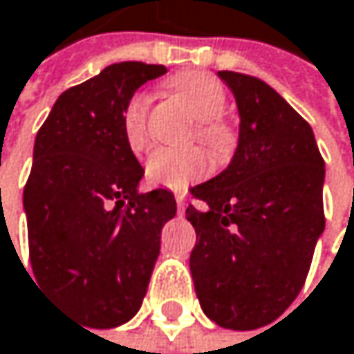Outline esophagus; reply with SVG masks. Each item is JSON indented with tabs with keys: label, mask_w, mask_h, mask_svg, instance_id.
<instances>
[{
	"label": "esophagus",
	"mask_w": 354,
	"mask_h": 354,
	"mask_svg": "<svg viewBox=\"0 0 354 354\" xmlns=\"http://www.w3.org/2000/svg\"><path fill=\"white\" fill-rule=\"evenodd\" d=\"M175 200H177V210L179 214L185 212V194H175Z\"/></svg>",
	"instance_id": "34e87169"
}]
</instances>
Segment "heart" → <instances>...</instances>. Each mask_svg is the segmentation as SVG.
Listing matches in <instances>:
<instances>
[{"instance_id":"heart-1","label":"heart","mask_w":354,"mask_h":354,"mask_svg":"<svg viewBox=\"0 0 354 354\" xmlns=\"http://www.w3.org/2000/svg\"><path fill=\"white\" fill-rule=\"evenodd\" d=\"M173 90L189 104L198 123V138L216 152H227L233 146V129L223 121L227 109V92L223 84L208 74H181L171 82ZM148 96L133 94L123 111V136L133 152H144L150 144L148 127ZM210 171V158L204 150H173L158 148L146 162L150 183L183 189L192 181Z\"/></svg>"}]
</instances>
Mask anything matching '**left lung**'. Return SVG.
<instances>
[{
    "mask_svg": "<svg viewBox=\"0 0 354 354\" xmlns=\"http://www.w3.org/2000/svg\"><path fill=\"white\" fill-rule=\"evenodd\" d=\"M235 96L231 162L192 194L198 241L189 272L202 311L227 330H258L297 299L324 233L326 165L311 125L266 82L218 72Z\"/></svg>",
    "mask_w": 354,
    "mask_h": 354,
    "instance_id": "obj_1",
    "label": "left lung"
}]
</instances>
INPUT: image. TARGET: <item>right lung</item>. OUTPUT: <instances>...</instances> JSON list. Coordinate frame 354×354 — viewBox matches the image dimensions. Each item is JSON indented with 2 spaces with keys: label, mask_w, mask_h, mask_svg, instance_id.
<instances>
[{
  "label": "right lung",
  "mask_w": 354,
  "mask_h": 354,
  "mask_svg": "<svg viewBox=\"0 0 354 354\" xmlns=\"http://www.w3.org/2000/svg\"><path fill=\"white\" fill-rule=\"evenodd\" d=\"M165 66L121 62L66 90L37 133L24 187L30 264L51 301L88 328L129 322L142 307L177 204L140 192L144 169L123 136V111Z\"/></svg>",
  "instance_id": "obj_1"
}]
</instances>
